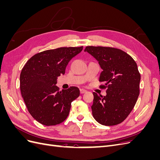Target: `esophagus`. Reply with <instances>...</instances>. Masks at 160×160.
Instances as JSON below:
<instances>
[{
    "mask_svg": "<svg viewBox=\"0 0 160 160\" xmlns=\"http://www.w3.org/2000/svg\"><path fill=\"white\" fill-rule=\"evenodd\" d=\"M86 92H87L86 90H85L83 89H80V93L81 94H83V93H86Z\"/></svg>",
    "mask_w": 160,
    "mask_h": 160,
    "instance_id": "esophagus-1",
    "label": "esophagus"
}]
</instances>
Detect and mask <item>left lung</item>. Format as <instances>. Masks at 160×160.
Instances as JSON below:
<instances>
[{
  "instance_id": "obj_1",
  "label": "left lung",
  "mask_w": 160,
  "mask_h": 160,
  "mask_svg": "<svg viewBox=\"0 0 160 160\" xmlns=\"http://www.w3.org/2000/svg\"><path fill=\"white\" fill-rule=\"evenodd\" d=\"M98 61L103 71L99 81L105 82V96L95 92L91 106L94 119L101 125L121 123L133 109L139 94L141 76L136 62L128 53L105 47H86L84 50Z\"/></svg>"
}]
</instances>
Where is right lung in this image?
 <instances>
[{"instance_id": "add662e5", "label": "right lung", "mask_w": 160, "mask_h": 160, "mask_svg": "<svg viewBox=\"0 0 160 160\" xmlns=\"http://www.w3.org/2000/svg\"><path fill=\"white\" fill-rule=\"evenodd\" d=\"M83 50L60 47L33 55L23 67L20 89L28 112L40 123L50 126L64 122L71 102L79 96L77 87L59 91L57 77L64 75L69 61Z\"/></svg>"}]
</instances>
